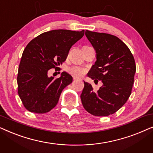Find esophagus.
<instances>
[{
	"instance_id": "1",
	"label": "esophagus",
	"mask_w": 153,
	"mask_h": 153,
	"mask_svg": "<svg viewBox=\"0 0 153 153\" xmlns=\"http://www.w3.org/2000/svg\"><path fill=\"white\" fill-rule=\"evenodd\" d=\"M78 78H77V77H76V76H73V80L74 81H76V80H78Z\"/></svg>"
}]
</instances>
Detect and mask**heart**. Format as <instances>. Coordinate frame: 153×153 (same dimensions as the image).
I'll list each match as a JSON object with an SVG mask.
<instances>
[{"mask_svg":"<svg viewBox=\"0 0 153 153\" xmlns=\"http://www.w3.org/2000/svg\"><path fill=\"white\" fill-rule=\"evenodd\" d=\"M68 72L74 76L81 77L85 74V70L84 68H81V67L74 66L68 68Z\"/></svg>","mask_w":153,"mask_h":153,"instance_id":"b5f03b06","label":"heart"}]
</instances>
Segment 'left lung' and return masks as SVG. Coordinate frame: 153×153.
<instances>
[{"label":"left lung","instance_id":"left-lung-1","mask_svg":"<svg viewBox=\"0 0 153 153\" xmlns=\"http://www.w3.org/2000/svg\"><path fill=\"white\" fill-rule=\"evenodd\" d=\"M85 36L96 51L97 60L88 76L103 84L95 91L85 82L81 100L88 112L107 116L120 109L131 95L136 64L127 46L114 35L85 30Z\"/></svg>","mask_w":153,"mask_h":153}]
</instances>
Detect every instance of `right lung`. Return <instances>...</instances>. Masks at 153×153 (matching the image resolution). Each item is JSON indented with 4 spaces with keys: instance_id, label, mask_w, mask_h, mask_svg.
<instances>
[{
    "instance_id": "1",
    "label": "right lung",
    "mask_w": 153,
    "mask_h": 153,
    "mask_svg": "<svg viewBox=\"0 0 153 153\" xmlns=\"http://www.w3.org/2000/svg\"><path fill=\"white\" fill-rule=\"evenodd\" d=\"M84 30H52L32 39L24 50L18 70V94L25 108L36 114L49 112L57 104L62 90L72 82L65 72L58 79L48 71L65 61L73 45Z\"/></svg>"
}]
</instances>
